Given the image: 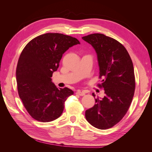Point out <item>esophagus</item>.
<instances>
[{"label": "esophagus", "mask_w": 152, "mask_h": 152, "mask_svg": "<svg viewBox=\"0 0 152 152\" xmlns=\"http://www.w3.org/2000/svg\"><path fill=\"white\" fill-rule=\"evenodd\" d=\"M76 95H80V96H83L86 95V92L85 91H80V90H78V91H76Z\"/></svg>", "instance_id": "1"}]
</instances>
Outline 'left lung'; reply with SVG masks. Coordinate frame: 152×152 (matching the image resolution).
Returning a JSON list of instances; mask_svg holds the SVG:
<instances>
[{
	"label": "left lung",
	"mask_w": 152,
	"mask_h": 152,
	"mask_svg": "<svg viewBox=\"0 0 152 152\" xmlns=\"http://www.w3.org/2000/svg\"><path fill=\"white\" fill-rule=\"evenodd\" d=\"M91 44L97 55L100 88L105 96L95 99L96 104L86 111V118L99 129H107L124 117L133 100L135 89L134 68L131 57L123 45L103 34L95 33L82 37ZM93 96L95 95L93 93Z\"/></svg>",
	"instance_id": "left-lung-1"
}]
</instances>
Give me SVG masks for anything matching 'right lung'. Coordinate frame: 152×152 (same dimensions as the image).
<instances>
[{
	"label": "right lung",
	"mask_w": 152,
	"mask_h": 152,
	"mask_svg": "<svg viewBox=\"0 0 152 152\" xmlns=\"http://www.w3.org/2000/svg\"><path fill=\"white\" fill-rule=\"evenodd\" d=\"M80 44L76 38L59 33H46L28 42L19 56L16 68L19 96L31 116L41 122L60 117L64 101L72 90L58 89L51 82L63 54Z\"/></svg>",
	"instance_id": "right-lung-1"
}]
</instances>
